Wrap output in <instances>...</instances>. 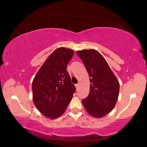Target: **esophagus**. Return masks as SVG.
I'll list each match as a JSON object with an SVG mask.
<instances>
[{"instance_id": "34e87169", "label": "esophagus", "mask_w": 147, "mask_h": 147, "mask_svg": "<svg viewBox=\"0 0 147 147\" xmlns=\"http://www.w3.org/2000/svg\"><path fill=\"white\" fill-rule=\"evenodd\" d=\"M75 86H76V89H78V87H79V84H76Z\"/></svg>"}]
</instances>
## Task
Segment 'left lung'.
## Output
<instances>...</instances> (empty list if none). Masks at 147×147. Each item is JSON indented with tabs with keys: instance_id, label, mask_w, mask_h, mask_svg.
Returning a JSON list of instances; mask_svg holds the SVG:
<instances>
[{
	"instance_id": "obj_1",
	"label": "left lung",
	"mask_w": 147,
	"mask_h": 147,
	"mask_svg": "<svg viewBox=\"0 0 147 147\" xmlns=\"http://www.w3.org/2000/svg\"><path fill=\"white\" fill-rule=\"evenodd\" d=\"M76 54L86 67L91 83L89 95L82 100L83 106L89 115L101 118L111 112L117 102L118 79L97 51L86 49Z\"/></svg>"
}]
</instances>
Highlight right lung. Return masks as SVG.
Segmentation results:
<instances>
[{
	"label": "right lung",
	"mask_w": 147,
	"mask_h": 147,
	"mask_svg": "<svg viewBox=\"0 0 147 147\" xmlns=\"http://www.w3.org/2000/svg\"><path fill=\"white\" fill-rule=\"evenodd\" d=\"M74 51L59 47L48 57L32 82L33 102L44 116L54 119L63 115L76 91L67 71Z\"/></svg>",
	"instance_id": "right-lung-1"
}]
</instances>
